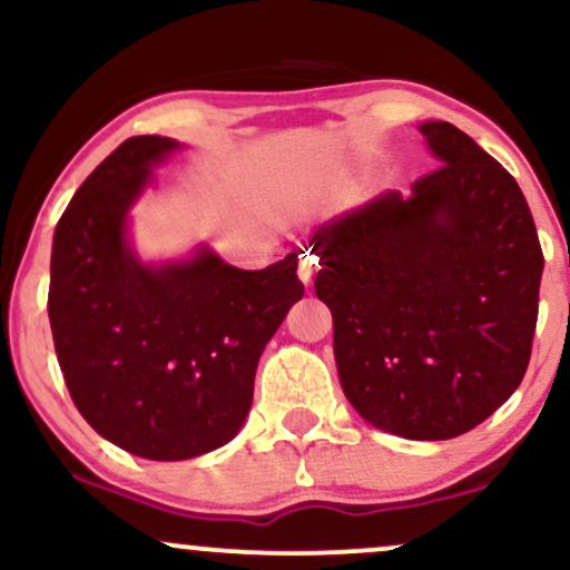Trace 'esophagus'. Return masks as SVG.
<instances>
[{
  "label": "esophagus",
  "instance_id": "34e87169",
  "mask_svg": "<svg viewBox=\"0 0 570 570\" xmlns=\"http://www.w3.org/2000/svg\"><path fill=\"white\" fill-rule=\"evenodd\" d=\"M316 267H318V259L313 257L311 252L299 254V278H303L307 286L313 284V276H316Z\"/></svg>",
  "mask_w": 570,
  "mask_h": 570
}]
</instances>
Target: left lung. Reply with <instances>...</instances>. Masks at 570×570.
Segmentation results:
<instances>
[{
  "instance_id": "1",
  "label": "left lung",
  "mask_w": 570,
  "mask_h": 570,
  "mask_svg": "<svg viewBox=\"0 0 570 570\" xmlns=\"http://www.w3.org/2000/svg\"><path fill=\"white\" fill-rule=\"evenodd\" d=\"M434 171L313 235L345 396L404 440H453L531 362L539 233L514 176L450 122H423Z\"/></svg>"
}]
</instances>
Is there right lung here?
I'll return each mask as SVG.
<instances>
[{"mask_svg":"<svg viewBox=\"0 0 570 570\" xmlns=\"http://www.w3.org/2000/svg\"><path fill=\"white\" fill-rule=\"evenodd\" d=\"M176 147L122 141L69 200L50 257L48 316L71 402L104 440L149 461H185L238 434L259 353L305 294L297 254L265 271L212 252L166 267L130 254V203Z\"/></svg>","mask_w":570,"mask_h":570,"instance_id":"1","label":"right lung"}]
</instances>
